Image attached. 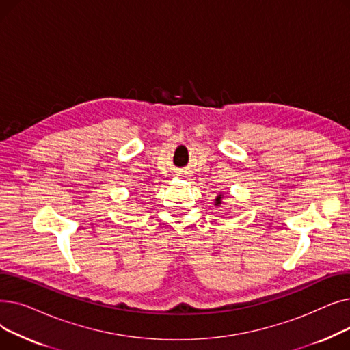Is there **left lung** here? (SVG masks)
<instances>
[{
  "label": "left lung",
  "instance_id": "1",
  "mask_svg": "<svg viewBox=\"0 0 350 350\" xmlns=\"http://www.w3.org/2000/svg\"><path fill=\"white\" fill-rule=\"evenodd\" d=\"M221 198H223V196H221V194H218V196L215 197V206H219V204H221Z\"/></svg>",
  "mask_w": 350,
  "mask_h": 350
}]
</instances>
